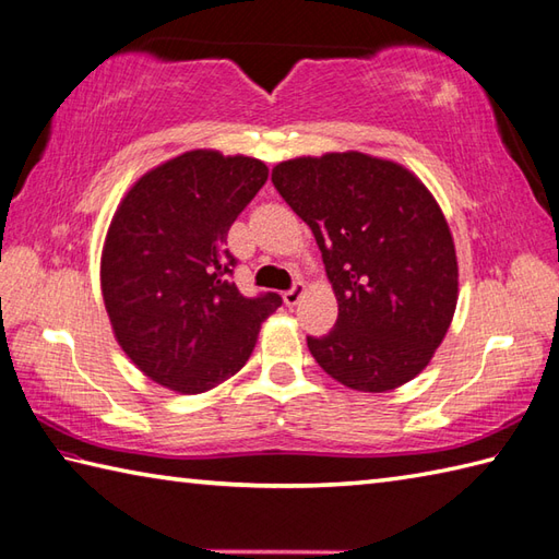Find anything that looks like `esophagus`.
Segmentation results:
<instances>
[{
    "label": "esophagus",
    "mask_w": 559,
    "mask_h": 559,
    "mask_svg": "<svg viewBox=\"0 0 559 559\" xmlns=\"http://www.w3.org/2000/svg\"><path fill=\"white\" fill-rule=\"evenodd\" d=\"M302 293H305V283H293V286L283 293V302H286L288 307H295L300 302V298H302Z\"/></svg>",
    "instance_id": "1"
}]
</instances>
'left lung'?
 I'll use <instances>...</instances> for the list:
<instances>
[{
	"instance_id": "8db88e82",
	"label": "left lung",
	"mask_w": 559,
	"mask_h": 559,
	"mask_svg": "<svg viewBox=\"0 0 559 559\" xmlns=\"http://www.w3.org/2000/svg\"><path fill=\"white\" fill-rule=\"evenodd\" d=\"M271 182L310 225L338 319L307 348L326 374L389 391L425 370L456 310L454 240L437 201L406 168L326 153L273 168Z\"/></svg>"
}]
</instances>
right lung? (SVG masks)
Here are the masks:
<instances>
[{
    "instance_id": "obj_1",
    "label": "right lung",
    "mask_w": 559,
    "mask_h": 559,
    "mask_svg": "<svg viewBox=\"0 0 559 559\" xmlns=\"http://www.w3.org/2000/svg\"><path fill=\"white\" fill-rule=\"evenodd\" d=\"M269 180L261 160L182 153L129 189L110 223L100 283L122 350L153 382L201 394L249 360L278 293L233 283L228 230Z\"/></svg>"
}]
</instances>
